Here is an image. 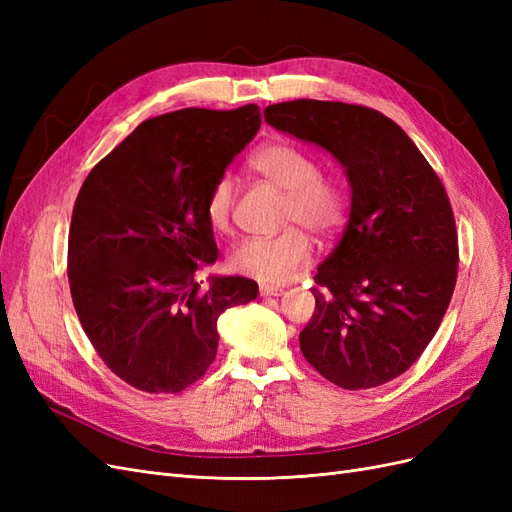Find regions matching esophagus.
<instances>
[{"mask_svg":"<svg viewBox=\"0 0 512 512\" xmlns=\"http://www.w3.org/2000/svg\"><path fill=\"white\" fill-rule=\"evenodd\" d=\"M260 294H262V297H280V294H284V288L260 284Z\"/></svg>","mask_w":512,"mask_h":512,"instance_id":"obj_1","label":"esophagus"}]
</instances>
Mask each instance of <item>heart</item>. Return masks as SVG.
Listing matches in <instances>:
<instances>
[{"instance_id":"obj_1","label":"heart","mask_w":512,"mask_h":512,"mask_svg":"<svg viewBox=\"0 0 512 512\" xmlns=\"http://www.w3.org/2000/svg\"><path fill=\"white\" fill-rule=\"evenodd\" d=\"M250 168L284 192L282 224L288 228L273 237L241 239L228 254V267L258 282L284 284L314 254V241L305 228L318 237H333L344 226L350 209L348 188L342 177L320 170L312 151L288 141L258 149L250 158ZM235 203L237 181L230 173H222L213 181L205 203L213 230L226 232L230 228Z\"/></svg>"}]
</instances>
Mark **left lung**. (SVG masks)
<instances>
[{"label":"left lung","mask_w":512,"mask_h":512,"mask_svg":"<svg viewBox=\"0 0 512 512\" xmlns=\"http://www.w3.org/2000/svg\"><path fill=\"white\" fill-rule=\"evenodd\" d=\"M273 128L331 151L352 190L350 220L318 267L301 352L322 378L374 389L412 367L451 303L459 243L451 200L412 138L361 104L292 100Z\"/></svg>","instance_id":"obj_1"}]
</instances>
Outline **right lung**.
I'll use <instances>...</instances> for the list:
<instances>
[{
	"label": "right lung",
	"instance_id": "right-lung-1",
	"mask_svg": "<svg viewBox=\"0 0 512 512\" xmlns=\"http://www.w3.org/2000/svg\"><path fill=\"white\" fill-rule=\"evenodd\" d=\"M260 128V108H181L143 121L76 196L68 282L104 365L145 393H181L207 374L224 309L256 299L247 277L196 273L218 258L205 203Z\"/></svg>",
	"mask_w": 512,
	"mask_h": 512
}]
</instances>
